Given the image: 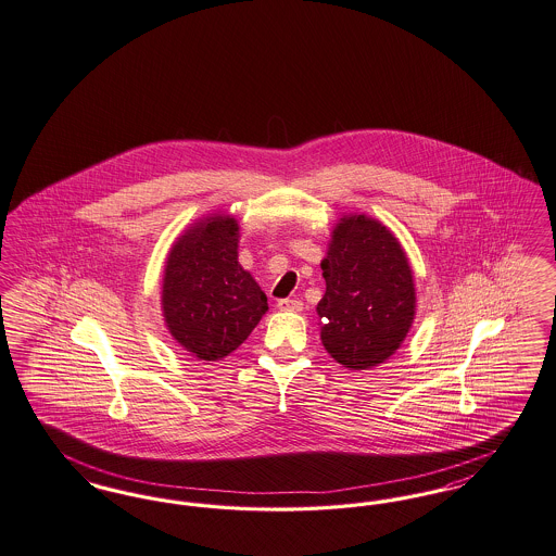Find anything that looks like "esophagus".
<instances>
[{"instance_id": "esophagus-1", "label": "esophagus", "mask_w": 556, "mask_h": 556, "mask_svg": "<svg viewBox=\"0 0 556 556\" xmlns=\"http://www.w3.org/2000/svg\"><path fill=\"white\" fill-rule=\"evenodd\" d=\"M279 311L300 312L304 308V304L300 300H291V298H283L277 302Z\"/></svg>"}]
</instances>
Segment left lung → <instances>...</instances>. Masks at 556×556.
I'll return each instance as SVG.
<instances>
[{
    "label": "left lung",
    "instance_id": "left-lung-1",
    "mask_svg": "<svg viewBox=\"0 0 556 556\" xmlns=\"http://www.w3.org/2000/svg\"><path fill=\"white\" fill-rule=\"evenodd\" d=\"M320 267L327 291L316 311L325 350L352 370L393 356L416 312L412 268L397 238L364 215L345 217Z\"/></svg>",
    "mask_w": 556,
    "mask_h": 556
}]
</instances>
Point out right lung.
<instances>
[{"mask_svg": "<svg viewBox=\"0 0 556 556\" xmlns=\"http://www.w3.org/2000/svg\"><path fill=\"white\" fill-rule=\"evenodd\" d=\"M267 295L238 263V223L208 217L172 248L163 314L179 345L215 362L238 350L267 312Z\"/></svg>", "mask_w": 556, "mask_h": 556, "instance_id": "obj_1", "label": "right lung"}]
</instances>
